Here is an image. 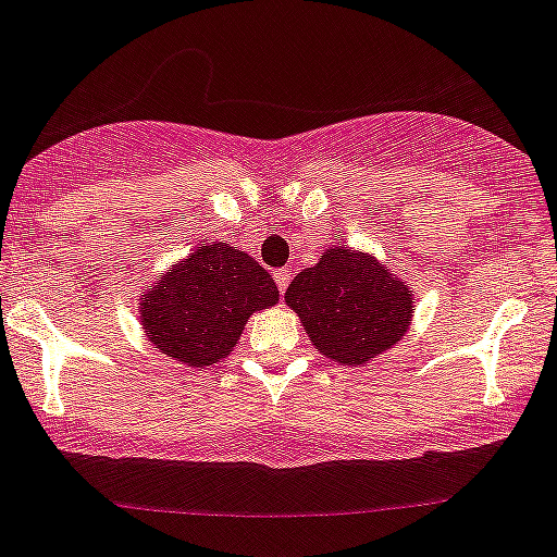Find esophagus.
Here are the masks:
<instances>
[{"mask_svg": "<svg viewBox=\"0 0 557 557\" xmlns=\"http://www.w3.org/2000/svg\"><path fill=\"white\" fill-rule=\"evenodd\" d=\"M274 283H277V288L285 294V288H288V285H290V272H288V269H277V272H274Z\"/></svg>", "mask_w": 557, "mask_h": 557, "instance_id": "1", "label": "esophagus"}]
</instances>
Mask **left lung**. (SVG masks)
I'll use <instances>...</instances> for the list:
<instances>
[{
  "label": "left lung",
  "mask_w": 557,
  "mask_h": 557,
  "mask_svg": "<svg viewBox=\"0 0 557 557\" xmlns=\"http://www.w3.org/2000/svg\"><path fill=\"white\" fill-rule=\"evenodd\" d=\"M309 342L331 360L362 366L397 344L411 320V290L376 259L331 248L285 294Z\"/></svg>",
  "instance_id": "1"
}]
</instances>
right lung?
<instances>
[{
	"mask_svg": "<svg viewBox=\"0 0 557 557\" xmlns=\"http://www.w3.org/2000/svg\"><path fill=\"white\" fill-rule=\"evenodd\" d=\"M277 298L272 274L259 261L213 243L197 248L146 290L140 323L157 349L202 368L230 355L250 314Z\"/></svg>",
	"mask_w": 557,
	"mask_h": 557,
	"instance_id": "obj_1",
	"label": "right lung"
}]
</instances>
